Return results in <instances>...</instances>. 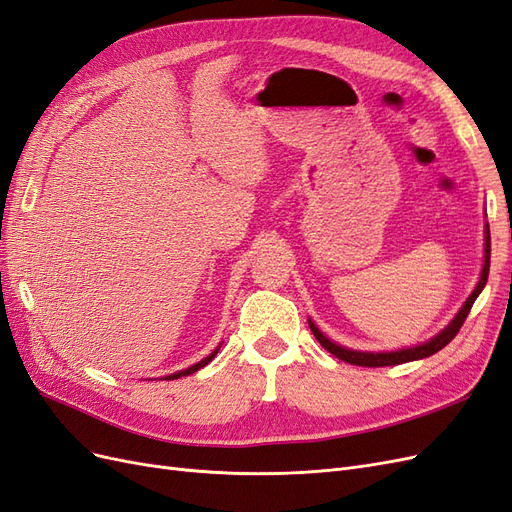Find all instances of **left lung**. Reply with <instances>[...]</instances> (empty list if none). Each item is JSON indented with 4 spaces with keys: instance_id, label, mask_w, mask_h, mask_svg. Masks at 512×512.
Masks as SVG:
<instances>
[{
    "instance_id": "left-lung-1",
    "label": "left lung",
    "mask_w": 512,
    "mask_h": 512,
    "mask_svg": "<svg viewBox=\"0 0 512 512\" xmlns=\"http://www.w3.org/2000/svg\"><path fill=\"white\" fill-rule=\"evenodd\" d=\"M489 258H491V237H489V226H487V237H485V265H483V273H480V280L474 288V292L470 294V299L466 301V305H463L459 309V314L455 316V320L448 324V327L436 335L433 339H429V342L421 344V346H414V348H406V350H397V352H354V350H346L342 346L333 344L331 339L324 337L318 329L316 324L309 320V329H312L314 337L320 342V346L324 350H329L333 356H337V359H342L350 365H361V367H386V365H399V363H408V361H416V359H425V356H431L436 354L438 350H442L448 342H453V337L459 333V329L463 327V322H466L470 309L476 301V297L480 294V290L485 288L487 284V277H489Z\"/></svg>"
}]
</instances>
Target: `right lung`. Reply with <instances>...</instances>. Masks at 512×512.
Returning <instances> with one entry per match:
<instances>
[{
	"instance_id": "right-lung-1",
	"label": "right lung",
	"mask_w": 512,
	"mask_h": 512,
	"mask_svg": "<svg viewBox=\"0 0 512 512\" xmlns=\"http://www.w3.org/2000/svg\"><path fill=\"white\" fill-rule=\"evenodd\" d=\"M215 354H218V350H213V354H209L207 356V359H203V361H200V363H196V365H192V367H188V369H183V371H179V374H173V376H168L166 380H177V378H181V376H190V374H194V371H198L200 367H205L211 359H213V356Z\"/></svg>"
}]
</instances>
